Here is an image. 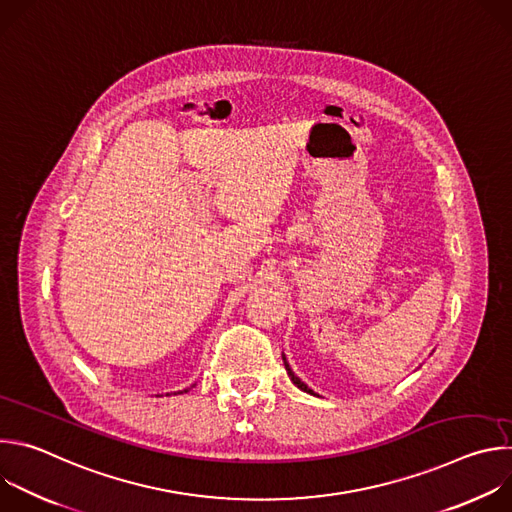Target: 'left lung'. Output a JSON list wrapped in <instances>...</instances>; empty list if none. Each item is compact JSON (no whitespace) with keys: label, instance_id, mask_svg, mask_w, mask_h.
<instances>
[{"label":"left lung","instance_id":"left-lung-1","mask_svg":"<svg viewBox=\"0 0 512 512\" xmlns=\"http://www.w3.org/2000/svg\"><path fill=\"white\" fill-rule=\"evenodd\" d=\"M283 362H285V356H283ZM285 371H287L289 379H291V381H294V385H298V387H300L302 391H306V393H312V391H310V389H308V387H306V385H304V383H302V381H300V379H298V377L294 375V371H291V369H289V364H287V362H285Z\"/></svg>","mask_w":512,"mask_h":512}]
</instances>
